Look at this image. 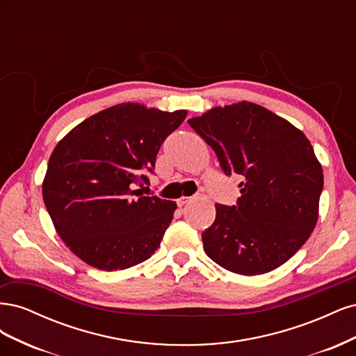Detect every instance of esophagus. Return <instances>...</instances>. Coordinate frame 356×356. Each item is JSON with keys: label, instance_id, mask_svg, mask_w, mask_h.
<instances>
[{"label": "esophagus", "instance_id": "esophagus-1", "mask_svg": "<svg viewBox=\"0 0 356 356\" xmlns=\"http://www.w3.org/2000/svg\"><path fill=\"white\" fill-rule=\"evenodd\" d=\"M190 199H191V197H187V196H182V197H179V199L177 200V204H178V207H179V208H182V207H184V204H186V203H187V202H188Z\"/></svg>", "mask_w": 356, "mask_h": 356}]
</instances>
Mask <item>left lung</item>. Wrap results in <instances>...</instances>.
I'll list each match as a JSON object with an SVG mask.
<instances>
[{
  "mask_svg": "<svg viewBox=\"0 0 356 356\" xmlns=\"http://www.w3.org/2000/svg\"><path fill=\"white\" fill-rule=\"evenodd\" d=\"M188 124L218 157L224 174L241 175L233 207L217 203L202 233L212 261L238 275L272 272L293 257L318 221L324 174L305 134L252 102L212 108Z\"/></svg>",
  "mask_w": 356,
  "mask_h": 356,
  "instance_id": "left-lung-1",
  "label": "left lung"
}]
</instances>
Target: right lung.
Instances as JSON below:
<instances>
[{"instance_id": "1", "label": "right lung", "mask_w": 356, "mask_h": 356, "mask_svg": "<svg viewBox=\"0 0 356 356\" xmlns=\"http://www.w3.org/2000/svg\"><path fill=\"white\" fill-rule=\"evenodd\" d=\"M187 111L118 104L86 118L59 141L42 182L53 225L70 250L99 270L148 260L174 218L177 203L143 196L165 139Z\"/></svg>"}]
</instances>
